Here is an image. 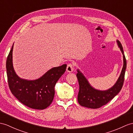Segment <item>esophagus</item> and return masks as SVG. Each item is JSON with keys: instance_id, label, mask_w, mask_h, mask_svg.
Here are the masks:
<instances>
[{"instance_id": "34e87169", "label": "esophagus", "mask_w": 133, "mask_h": 133, "mask_svg": "<svg viewBox=\"0 0 133 133\" xmlns=\"http://www.w3.org/2000/svg\"><path fill=\"white\" fill-rule=\"evenodd\" d=\"M73 69H74V66L72 64H68L67 67H66V71L68 72L69 73L72 72L73 70Z\"/></svg>"}]
</instances>
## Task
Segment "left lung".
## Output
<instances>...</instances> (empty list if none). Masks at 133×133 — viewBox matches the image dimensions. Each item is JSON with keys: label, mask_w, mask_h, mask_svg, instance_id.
<instances>
[{"label": "left lung", "mask_w": 133, "mask_h": 133, "mask_svg": "<svg viewBox=\"0 0 133 133\" xmlns=\"http://www.w3.org/2000/svg\"><path fill=\"white\" fill-rule=\"evenodd\" d=\"M117 43L123 55L124 65L120 76L118 77L117 82L111 88L104 91L94 89L90 85L83 74L78 69L77 70V77L79 86L78 94V102L81 106L92 109L99 108L108 103L116 95H117L121 90L124 81L126 60L121 43L118 40H117Z\"/></svg>", "instance_id": "obj_1"}]
</instances>
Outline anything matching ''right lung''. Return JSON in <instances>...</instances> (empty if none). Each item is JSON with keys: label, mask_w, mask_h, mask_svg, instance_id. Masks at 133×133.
<instances>
[{"label": "right lung", "mask_w": 133, "mask_h": 133, "mask_svg": "<svg viewBox=\"0 0 133 133\" xmlns=\"http://www.w3.org/2000/svg\"><path fill=\"white\" fill-rule=\"evenodd\" d=\"M13 45L6 61V69L9 89L19 101L29 108L44 109L52 102L55 86L65 73L66 64L54 67L35 80L22 79L16 74L13 66Z\"/></svg>", "instance_id": "1"}]
</instances>
